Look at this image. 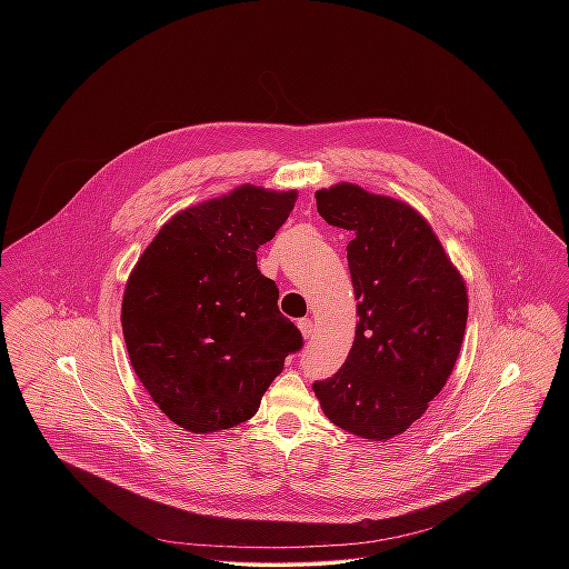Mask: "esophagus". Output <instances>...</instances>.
<instances>
[{"mask_svg":"<svg viewBox=\"0 0 569 569\" xmlns=\"http://www.w3.org/2000/svg\"><path fill=\"white\" fill-rule=\"evenodd\" d=\"M298 328H300V332H302L305 339H311V337H313V322H311V320H307V318L300 320Z\"/></svg>","mask_w":569,"mask_h":569,"instance_id":"obj_1","label":"esophagus"}]
</instances>
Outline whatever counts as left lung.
Returning <instances> with one entry per match:
<instances>
[{
	"instance_id": "obj_1",
	"label": "left lung",
	"mask_w": 569,
	"mask_h": 569,
	"mask_svg": "<svg viewBox=\"0 0 569 569\" xmlns=\"http://www.w3.org/2000/svg\"><path fill=\"white\" fill-rule=\"evenodd\" d=\"M328 226L352 234L357 330L348 359L313 392L330 422L366 440L409 429L440 395L465 339L467 284L427 219L357 183L316 192Z\"/></svg>"
}]
</instances>
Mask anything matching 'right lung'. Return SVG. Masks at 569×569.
I'll use <instances>...</instances> for the list:
<instances>
[{
    "instance_id": "1",
    "label": "right lung",
    "mask_w": 569,
    "mask_h": 569,
    "mask_svg": "<svg viewBox=\"0 0 569 569\" xmlns=\"http://www.w3.org/2000/svg\"><path fill=\"white\" fill-rule=\"evenodd\" d=\"M298 190L243 183L190 206L136 262L122 298L131 366L163 413L192 433L249 420L302 335L278 309L256 249L289 219Z\"/></svg>"
}]
</instances>
